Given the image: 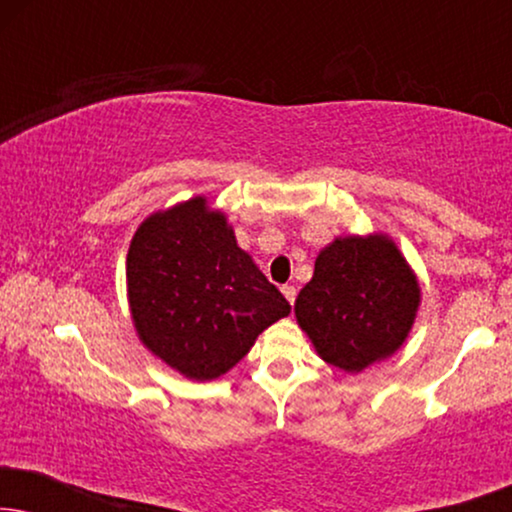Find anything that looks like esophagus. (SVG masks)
Here are the masks:
<instances>
[{"instance_id": "esophagus-1", "label": "esophagus", "mask_w": 512, "mask_h": 512, "mask_svg": "<svg viewBox=\"0 0 512 512\" xmlns=\"http://www.w3.org/2000/svg\"><path fill=\"white\" fill-rule=\"evenodd\" d=\"M282 293H284V298L286 300H289V303L293 305V303H296V286H291V284H286V286H282Z\"/></svg>"}]
</instances>
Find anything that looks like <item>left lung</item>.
<instances>
[{
  "mask_svg": "<svg viewBox=\"0 0 512 512\" xmlns=\"http://www.w3.org/2000/svg\"><path fill=\"white\" fill-rule=\"evenodd\" d=\"M419 303V279L401 249L370 233L335 237L319 251L293 312L321 359L354 375L403 347Z\"/></svg>",
  "mask_w": 512,
  "mask_h": 512,
  "instance_id": "1",
  "label": "left lung"
}]
</instances>
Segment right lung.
Wrapping results in <instances>:
<instances>
[{"instance_id": "obj_1", "label": "right lung", "mask_w": 512, "mask_h": 512, "mask_svg": "<svg viewBox=\"0 0 512 512\" xmlns=\"http://www.w3.org/2000/svg\"><path fill=\"white\" fill-rule=\"evenodd\" d=\"M125 279L139 342L195 382L228 373L265 328L291 312L205 195L139 223Z\"/></svg>"}]
</instances>
